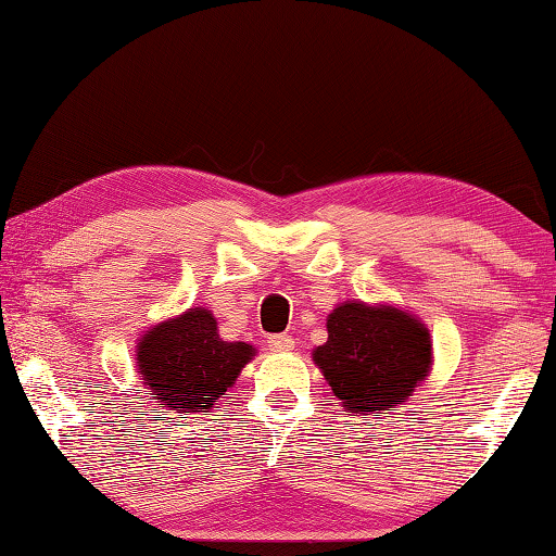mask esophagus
Returning <instances> with one entry per match:
<instances>
[{
  "mask_svg": "<svg viewBox=\"0 0 556 556\" xmlns=\"http://www.w3.org/2000/svg\"><path fill=\"white\" fill-rule=\"evenodd\" d=\"M269 348L277 353H287V351H294V338L287 336V333H279V336H269Z\"/></svg>",
  "mask_w": 556,
  "mask_h": 556,
  "instance_id": "34e87169",
  "label": "esophagus"
}]
</instances>
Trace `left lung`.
<instances>
[{
    "label": "left lung",
    "instance_id": "obj_1",
    "mask_svg": "<svg viewBox=\"0 0 556 556\" xmlns=\"http://www.w3.org/2000/svg\"><path fill=\"white\" fill-rule=\"evenodd\" d=\"M328 341L314 351L326 382L348 412L388 414L407 402L431 368V336L397 306L345 301L328 314Z\"/></svg>",
    "mask_w": 556,
    "mask_h": 556
}]
</instances>
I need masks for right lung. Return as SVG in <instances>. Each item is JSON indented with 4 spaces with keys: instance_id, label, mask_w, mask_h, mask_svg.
Wrapping results in <instances>:
<instances>
[{
    "instance_id": "1",
    "label": "right lung",
    "mask_w": 556,
    "mask_h": 556,
    "mask_svg": "<svg viewBox=\"0 0 556 556\" xmlns=\"http://www.w3.org/2000/svg\"><path fill=\"white\" fill-rule=\"evenodd\" d=\"M255 348L223 341L208 308H188L144 331L137 343V370L147 390L178 414L211 409L232 388Z\"/></svg>"
}]
</instances>
